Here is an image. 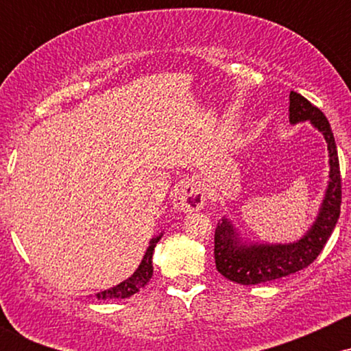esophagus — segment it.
I'll return each mask as SVG.
<instances>
[{
    "label": "esophagus",
    "mask_w": 351,
    "mask_h": 351,
    "mask_svg": "<svg viewBox=\"0 0 351 351\" xmlns=\"http://www.w3.org/2000/svg\"><path fill=\"white\" fill-rule=\"evenodd\" d=\"M173 204L183 213L199 211L204 206V195L195 184H181L173 195Z\"/></svg>",
    "instance_id": "obj_1"
}]
</instances>
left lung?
<instances>
[{
    "instance_id": "left-lung-1",
    "label": "left lung",
    "mask_w": 351,
    "mask_h": 351,
    "mask_svg": "<svg viewBox=\"0 0 351 351\" xmlns=\"http://www.w3.org/2000/svg\"><path fill=\"white\" fill-rule=\"evenodd\" d=\"M289 120L299 123L310 120L325 136L330 156V181L320 211L307 234L291 244L241 243L231 221L223 217L215 231V261L221 276L241 285H256L276 280L305 269L317 259L340 216L341 178L335 138L327 117L304 95L291 92Z\"/></svg>"
}]
</instances>
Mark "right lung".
I'll use <instances>...</instances> for the list:
<instances>
[{
  "mask_svg": "<svg viewBox=\"0 0 351 351\" xmlns=\"http://www.w3.org/2000/svg\"><path fill=\"white\" fill-rule=\"evenodd\" d=\"M162 236H156L153 237L150 241V245H148L147 252H145L142 263H140L138 269L134 272V276L128 277L127 280L120 282L119 285L115 287L107 289V291L95 293L99 300H106V299H128L132 297L134 293H136L140 289H143L145 285L148 284L153 276V264H152V257H153V251H155V245L160 241Z\"/></svg>",
  "mask_w": 351,
  "mask_h": 351,
  "instance_id": "right-lung-1",
  "label": "right lung"
}]
</instances>
